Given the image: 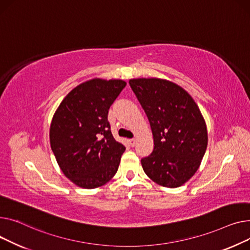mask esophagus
<instances>
[{
  "label": "esophagus",
  "instance_id": "obj_1",
  "mask_svg": "<svg viewBox=\"0 0 250 250\" xmlns=\"http://www.w3.org/2000/svg\"><path fill=\"white\" fill-rule=\"evenodd\" d=\"M128 142H129L130 146H132V147H133V146H134V145H135V143H136V139H135V138L129 139V140H128Z\"/></svg>",
  "mask_w": 250,
  "mask_h": 250
}]
</instances>
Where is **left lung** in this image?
Wrapping results in <instances>:
<instances>
[{
  "label": "left lung",
  "mask_w": 250,
  "mask_h": 250,
  "mask_svg": "<svg viewBox=\"0 0 250 250\" xmlns=\"http://www.w3.org/2000/svg\"><path fill=\"white\" fill-rule=\"evenodd\" d=\"M152 130L154 149L141 159L147 177L165 188H179L198 170L208 145L206 122L196 102L170 81H129Z\"/></svg>",
  "instance_id": "left-lung-1"
}]
</instances>
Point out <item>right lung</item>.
Masks as SVG:
<instances>
[{"instance_id": "obj_1", "label": "right lung", "mask_w": 250, "mask_h": 250, "mask_svg": "<svg viewBox=\"0 0 250 250\" xmlns=\"http://www.w3.org/2000/svg\"><path fill=\"white\" fill-rule=\"evenodd\" d=\"M125 85L123 80L86 81L65 96L52 117L51 149L63 174L80 188H100L118 170L125 146L113 137L108 112Z\"/></svg>"}]
</instances>
